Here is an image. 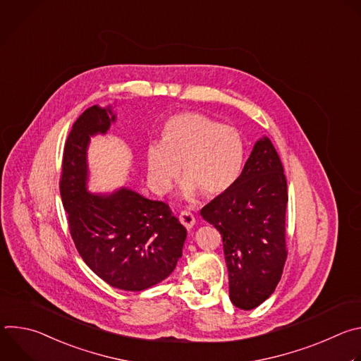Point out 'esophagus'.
I'll list each match as a JSON object with an SVG mask.
<instances>
[{"label":"esophagus","mask_w":361,"mask_h":361,"mask_svg":"<svg viewBox=\"0 0 361 361\" xmlns=\"http://www.w3.org/2000/svg\"><path fill=\"white\" fill-rule=\"evenodd\" d=\"M180 221H181V224L185 227V228H191L192 226H194V223H195V219H194V216H192V213L190 212V210H183L181 213H180Z\"/></svg>","instance_id":"esophagus-1"}]
</instances>
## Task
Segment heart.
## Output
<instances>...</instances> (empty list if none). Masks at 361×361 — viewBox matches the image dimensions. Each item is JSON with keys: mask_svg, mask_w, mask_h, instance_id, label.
<instances>
[{"mask_svg": "<svg viewBox=\"0 0 361 361\" xmlns=\"http://www.w3.org/2000/svg\"><path fill=\"white\" fill-rule=\"evenodd\" d=\"M244 161L245 141L240 130L190 111L170 117L161 128L160 145H149L145 154L152 190L167 192L181 164L185 197L198 190L207 197L226 192L238 180Z\"/></svg>", "mask_w": 361, "mask_h": 361, "instance_id": "1", "label": "heart"}]
</instances>
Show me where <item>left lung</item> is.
Segmentation results:
<instances>
[{
  "label": "left lung",
  "mask_w": 361,
  "mask_h": 361,
  "mask_svg": "<svg viewBox=\"0 0 361 361\" xmlns=\"http://www.w3.org/2000/svg\"><path fill=\"white\" fill-rule=\"evenodd\" d=\"M287 180L273 142H255L235 184L200 214L223 237L231 302L252 310L276 290L287 260Z\"/></svg>",
  "instance_id": "obj_1"
}]
</instances>
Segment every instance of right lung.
Listing matches in <instances>:
<instances>
[{
	"instance_id": "right-lung-1",
	"label": "right lung",
	"mask_w": 361,
	"mask_h": 361,
	"mask_svg": "<svg viewBox=\"0 0 361 361\" xmlns=\"http://www.w3.org/2000/svg\"><path fill=\"white\" fill-rule=\"evenodd\" d=\"M116 116L92 106L74 123L63 152L60 192L73 241L85 264L107 284L141 291L167 279L187 237L169 204L133 190L87 191L90 137L106 134Z\"/></svg>"
}]
</instances>
